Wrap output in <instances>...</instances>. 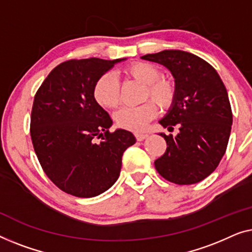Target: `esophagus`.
I'll return each mask as SVG.
<instances>
[{"label": "esophagus", "mask_w": 252, "mask_h": 252, "mask_svg": "<svg viewBox=\"0 0 252 252\" xmlns=\"http://www.w3.org/2000/svg\"><path fill=\"white\" fill-rule=\"evenodd\" d=\"M134 137H136V139L138 141H141V140L146 139V138L148 137V134L147 133H143V132H136V133H134Z\"/></svg>", "instance_id": "obj_1"}]
</instances>
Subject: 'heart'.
Wrapping results in <instances>:
<instances>
[{
	"label": "heart",
	"mask_w": 252,
	"mask_h": 252,
	"mask_svg": "<svg viewBox=\"0 0 252 252\" xmlns=\"http://www.w3.org/2000/svg\"><path fill=\"white\" fill-rule=\"evenodd\" d=\"M127 79H132L144 84L143 99H152L162 109H168L175 102L177 90L170 80L162 79L157 66L150 63L137 62L122 69ZM94 98L99 106L104 108H115L120 102V86L113 73H105L94 82ZM146 101L134 107H125L115 114V122L120 127L130 131H141L147 123L158 114L157 105Z\"/></svg>",
	"instance_id": "heart-1"
}]
</instances>
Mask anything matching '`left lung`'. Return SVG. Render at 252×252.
Segmentation results:
<instances>
[{"mask_svg":"<svg viewBox=\"0 0 252 252\" xmlns=\"http://www.w3.org/2000/svg\"><path fill=\"white\" fill-rule=\"evenodd\" d=\"M141 59L166 67L175 79L173 105L158 123L168 130L179 126L176 137L160 133L165 153L154 165L163 178L190 185L217 168L227 147L233 122L227 90L210 63L182 50H164Z\"/></svg>","mask_w":252,"mask_h":252,"instance_id":"obj_1","label":"left lung"}]
</instances>
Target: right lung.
Segmentation results:
<instances>
[{
	"label": "right lung",
	"instance_id": "obj_1",
	"mask_svg": "<svg viewBox=\"0 0 252 252\" xmlns=\"http://www.w3.org/2000/svg\"><path fill=\"white\" fill-rule=\"evenodd\" d=\"M122 60H67L34 97V151L49 179L70 195L94 197L107 190L119 178L123 153L136 143L130 131L109 132L112 119L92 94L98 77Z\"/></svg>",
	"mask_w": 252,
	"mask_h": 252
}]
</instances>
